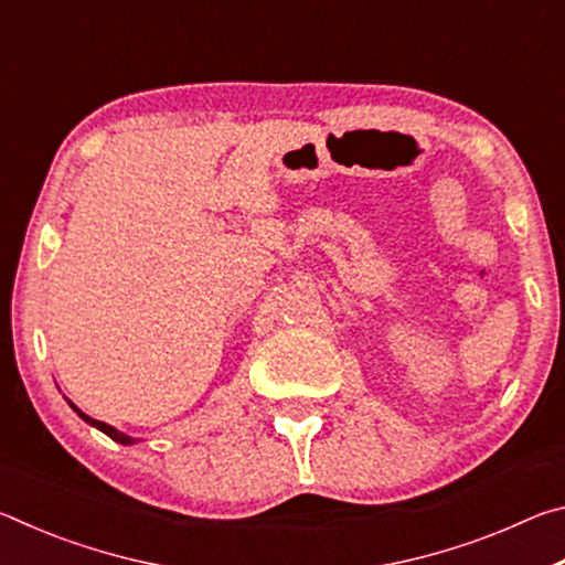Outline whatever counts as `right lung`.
Here are the masks:
<instances>
[{
	"instance_id": "obj_1",
	"label": "right lung",
	"mask_w": 565,
	"mask_h": 565,
	"mask_svg": "<svg viewBox=\"0 0 565 565\" xmlns=\"http://www.w3.org/2000/svg\"><path fill=\"white\" fill-rule=\"evenodd\" d=\"M70 406L76 411V414H79L84 420H87V424L89 426H94V428H99V431L102 434H107L109 438H111V441H117V444H124V446H129V444H134V441H137V438H131V436H127V434H121V431H117V428H114V426H109V424H104V420H97V418H92V416H87V414H84V411H79V408H76L74 404H72V401H70Z\"/></svg>"
}]
</instances>
